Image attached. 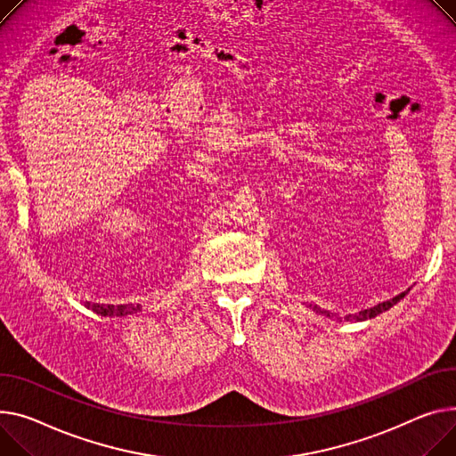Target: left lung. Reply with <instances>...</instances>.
Returning a JSON list of instances; mask_svg holds the SVG:
<instances>
[{
  "mask_svg": "<svg viewBox=\"0 0 456 456\" xmlns=\"http://www.w3.org/2000/svg\"><path fill=\"white\" fill-rule=\"evenodd\" d=\"M407 293H409V289H407V291H403V293H400V295H396V297L390 298V300L379 302V305H378V306H374V308L361 310L359 314H350V315H346L345 319H346V321H367V319H374L376 315H379V314L387 312V310H388V308H392L394 305H398V302H400ZM314 312H315V314H319V315H322V317H328V319H331V317H333V314H330L328 310H321L319 306H314Z\"/></svg>",
  "mask_w": 456,
  "mask_h": 456,
  "instance_id": "left-lung-1",
  "label": "left lung"
}]
</instances>
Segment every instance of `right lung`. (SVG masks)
<instances>
[{
    "label": "right lung",
    "instance_id": "right-lung-1",
    "mask_svg": "<svg viewBox=\"0 0 456 456\" xmlns=\"http://www.w3.org/2000/svg\"><path fill=\"white\" fill-rule=\"evenodd\" d=\"M86 308L94 310L95 314L102 315V317H126V315H134L137 312H141V306L137 305H91V302H86Z\"/></svg>",
    "mask_w": 456,
    "mask_h": 456
}]
</instances>
